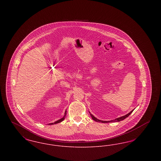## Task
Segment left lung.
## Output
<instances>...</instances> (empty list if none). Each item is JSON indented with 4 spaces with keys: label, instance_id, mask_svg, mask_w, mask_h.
I'll list each match as a JSON object with an SVG mask.
<instances>
[{
    "label": "left lung",
    "instance_id": "obj_1",
    "mask_svg": "<svg viewBox=\"0 0 161 161\" xmlns=\"http://www.w3.org/2000/svg\"><path fill=\"white\" fill-rule=\"evenodd\" d=\"M133 110H131L130 112H129L128 114H127V115H124V116H121V117H119V118H116L114 120H111V121H101V120H100V119H97V118H95L93 115H92L91 114V112H89L90 113V115L91 116V117H92V119L94 120V121H97V122H101V123H110V122H119V121H122V120H124V119H125L126 118H127L129 115L133 112Z\"/></svg>",
    "mask_w": 161,
    "mask_h": 161
}]
</instances>
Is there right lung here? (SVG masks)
I'll use <instances>...</instances> for the list:
<instances>
[{"mask_svg":"<svg viewBox=\"0 0 161 161\" xmlns=\"http://www.w3.org/2000/svg\"><path fill=\"white\" fill-rule=\"evenodd\" d=\"M66 112H67V111L66 110L65 111V112H64V115L63 116V117L61 118V119H60L59 120H58V121H55V122H54V123H50V124H51V125H53V124H57V123H61L62 122L64 119V118H65V117H66Z\"/></svg>","mask_w":161,"mask_h":161,"instance_id":"right-lung-1","label":"right lung"}]
</instances>
